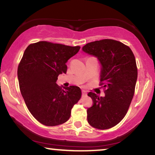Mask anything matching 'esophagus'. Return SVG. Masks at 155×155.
I'll return each mask as SVG.
<instances>
[{
    "label": "esophagus",
    "mask_w": 155,
    "mask_h": 155,
    "mask_svg": "<svg viewBox=\"0 0 155 155\" xmlns=\"http://www.w3.org/2000/svg\"><path fill=\"white\" fill-rule=\"evenodd\" d=\"M82 96L84 97V96H87V92L85 90H82Z\"/></svg>",
    "instance_id": "esophagus-1"
}]
</instances>
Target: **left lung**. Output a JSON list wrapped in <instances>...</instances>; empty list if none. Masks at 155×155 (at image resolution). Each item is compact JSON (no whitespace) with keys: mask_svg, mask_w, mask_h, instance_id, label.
I'll use <instances>...</instances> for the list:
<instances>
[{"mask_svg":"<svg viewBox=\"0 0 155 155\" xmlns=\"http://www.w3.org/2000/svg\"><path fill=\"white\" fill-rule=\"evenodd\" d=\"M82 50L101 63V85L105 89L104 97L88 93L93 102L87 111L88 123L97 129H109L124 118L134 95L138 77L135 56L129 47L112 39L90 42Z\"/></svg>","mask_w":155,"mask_h":155,"instance_id":"8db88e82","label":"left lung"}]
</instances>
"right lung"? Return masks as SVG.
Listing matches in <instances>:
<instances>
[{"instance_id":"right-lung-1","label":"right lung","mask_w":155,"mask_h":155,"mask_svg":"<svg viewBox=\"0 0 155 155\" xmlns=\"http://www.w3.org/2000/svg\"><path fill=\"white\" fill-rule=\"evenodd\" d=\"M79 49V46L38 41L24 51L17 69L19 89L31 114L44 125L67 122L73 106L81 98L79 87L63 90L56 84L60 74H66L68 60Z\"/></svg>"}]
</instances>
